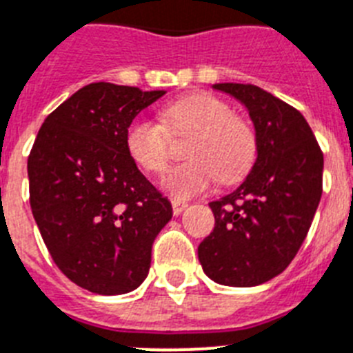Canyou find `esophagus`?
Listing matches in <instances>:
<instances>
[{
	"instance_id": "34e87169",
	"label": "esophagus",
	"mask_w": 353,
	"mask_h": 353,
	"mask_svg": "<svg viewBox=\"0 0 353 353\" xmlns=\"http://www.w3.org/2000/svg\"><path fill=\"white\" fill-rule=\"evenodd\" d=\"M186 206H188V203H186V201L172 199V212H174V215H179V213H181Z\"/></svg>"
}]
</instances>
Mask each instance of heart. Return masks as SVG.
<instances>
[{"label": "heart", "instance_id": "b5f03b06", "mask_svg": "<svg viewBox=\"0 0 353 353\" xmlns=\"http://www.w3.org/2000/svg\"><path fill=\"white\" fill-rule=\"evenodd\" d=\"M163 123L136 117L127 125L125 149L143 170L159 174L168 167L172 136L192 135L186 145L188 161L163 177V188L177 199L208 190L213 181H233L250 170L256 156V134L248 120L236 117L226 100L194 93L168 103Z\"/></svg>", "mask_w": 353, "mask_h": 353}]
</instances>
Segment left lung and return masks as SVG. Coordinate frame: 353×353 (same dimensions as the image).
<instances>
[{
	"label": "left lung",
	"mask_w": 353,
	"mask_h": 353,
	"mask_svg": "<svg viewBox=\"0 0 353 353\" xmlns=\"http://www.w3.org/2000/svg\"><path fill=\"white\" fill-rule=\"evenodd\" d=\"M244 103L256 161L236 190L212 201L215 228L199 244L203 271L221 285L254 287L292 262L323 192V152L298 109L253 84H215Z\"/></svg>",
	"instance_id": "1"
}]
</instances>
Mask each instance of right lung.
<instances>
[{
  "label": "right lung",
  "mask_w": 353,
  "mask_h": 353,
  "mask_svg": "<svg viewBox=\"0 0 353 353\" xmlns=\"http://www.w3.org/2000/svg\"><path fill=\"white\" fill-rule=\"evenodd\" d=\"M163 94L93 82L37 132L28 156L32 213L55 265L85 291H134L172 219V204L125 149L127 125Z\"/></svg>",
  "instance_id": "add662e5"
}]
</instances>
